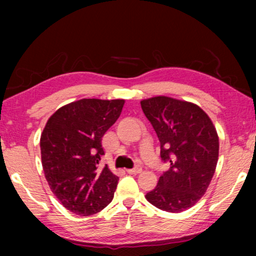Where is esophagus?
I'll use <instances>...</instances> for the list:
<instances>
[{
	"label": "esophagus",
	"instance_id": "34e87169",
	"mask_svg": "<svg viewBox=\"0 0 256 256\" xmlns=\"http://www.w3.org/2000/svg\"><path fill=\"white\" fill-rule=\"evenodd\" d=\"M128 174H141L142 172V168L140 166H136L135 168H132V169H129L127 170Z\"/></svg>",
	"mask_w": 256,
	"mask_h": 256
}]
</instances>
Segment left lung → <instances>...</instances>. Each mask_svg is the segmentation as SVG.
Instances as JSON below:
<instances>
[{"label":"left lung","mask_w":256,"mask_h":256,"mask_svg":"<svg viewBox=\"0 0 256 256\" xmlns=\"http://www.w3.org/2000/svg\"><path fill=\"white\" fill-rule=\"evenodd\" d=\"M141 107L160 140V158L170 164L146 200L166 212L185 211L205 194L214 174L219 155L214 126L188 101L155 96L142 100Z\"/></svg>","instance_id":"left-lung-1"}]
</instances>
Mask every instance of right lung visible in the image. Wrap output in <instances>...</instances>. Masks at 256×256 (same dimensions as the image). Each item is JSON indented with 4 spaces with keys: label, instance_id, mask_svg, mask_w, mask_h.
I'll return each mask as SVG.
<instances>
[{
    "label": "right lung",
    "instance_id": "add662e5",
    "mask_svg": "<svg viewBox=\"0 0 256 256\" xmlns=\"http://www.w3.org/2000/svg\"><path fill=\"white\" fill-rule=\"evenodd\" d=\"M124 100L82 99L56 112L40 136L42 166L62 205L86 216L112 202L118 177L100 160L101 138L120 116Z\"/></svg>",
    "mask_w": 256,
    "mask_h": 256
}]
</instances>
